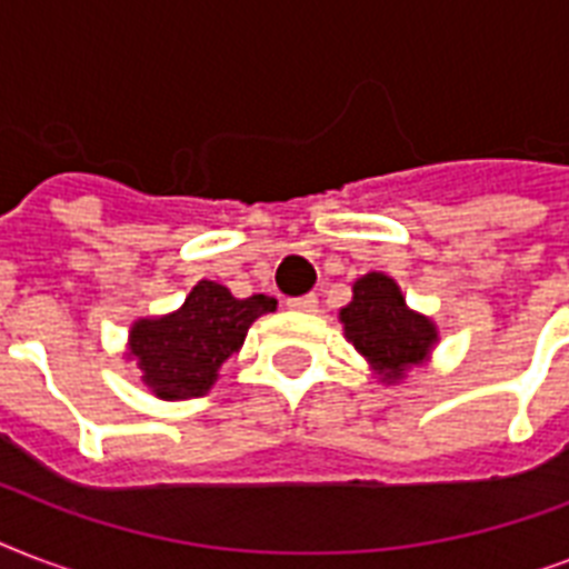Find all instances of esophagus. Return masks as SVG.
<instances>
[{
	"label": "esophagus",
	"mask_w": 569,
	"mask_h": 569,
	"mask_svg": "<svg viewBox=\"0 0 569 569\" xmlns=\"http://www.w3.org/2000/svg\"><path fill=\"white\" fill-rule=\"evenodd\" d=\"M286 307H289V310H298V312H312L316 307H319V298H316V295H301V298H289V301H286Z\"/></svg>",
	"instance_id": "obj_1"
}]
</instances>
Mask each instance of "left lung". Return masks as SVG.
I'll return each instance as SVG.
<instances>
[{
    "instance_id": "8db88e82",
    "label": "left lung",
    "mask_w": 569,
    "mask_h": 569,
    "mask_svg": "<svg viewBox=\"0 0 569 569\" xmlns=\"http://www.w3.org/2000/svg\"><path fill=\"white\" fill-rule=\"evenodd\" d=\"M339 316L357 351L387 372V380L419 363L437 339L431 321L407 310L396 280L375 271L357 280L355 298Z\"/></svg>"
}]
</instances>
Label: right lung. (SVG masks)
<instances>
[{"label":"right lung","mask_w":569,"mask_h":569,"mask_svg":"<svg viewBox=\"0 0 569 569\" xmlns=\"http://www.w3.org/2000/svg\"><path fill=\"white\" fill-rule=\"evenodd\" d=\"M274 298H232L230 289L200 280L180 310L144 319L132 328V355L144 369L147 387L162 398L203 396L227 357L241 348L248 328L274 310Z\"/></svg>","instance_id":"right-lung-1"}]
</instances>
